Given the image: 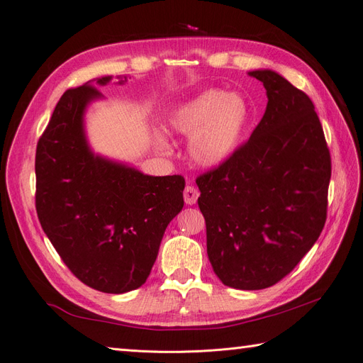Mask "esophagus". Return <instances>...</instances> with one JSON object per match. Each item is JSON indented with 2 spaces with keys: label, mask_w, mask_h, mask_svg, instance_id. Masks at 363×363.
<instances>
[{
  "label": "esophagus",
  "mask_w": 363,
  "mask_h": 363,
  "mask_svg": "<svg viewBox=\"0 0 363 363\" xmlns=\"http://www.w3.org/2000/svg\"><path fill=\"white\" fill-rule=\"evenodd\" d=\"M199 195H200L199 189H195L194 186L188 184V186H186V188H184V191H183V199H184V203H186V204H189V206L195 204V203H196V200H199Z\"/></svg>",
  "instance_id": "esophagus-1"
}]
</instances>
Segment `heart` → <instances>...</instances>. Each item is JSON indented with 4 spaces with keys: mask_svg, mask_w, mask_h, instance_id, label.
Listing matches in <instances>:
<instances>
[{
    "mask_svg": "<svg viewBox=\"0 0 363 363\" xmlns=\"http://www.w3.org/2000/svg\"><path fill=\"white\" fill-rule=\"evenodd\" d=\"M247 123V106L238 95L206 91L182 104L171 116L168 127L177 135L189 136L188 157L200 168H213L236 150ZM159 147L167 140L157 138Z\"/></svg>",
    "mask_w": 363,
    "mask_h": 363,
    "instance_id": "heart-1",
    "label": "heart"
}]
</instances>
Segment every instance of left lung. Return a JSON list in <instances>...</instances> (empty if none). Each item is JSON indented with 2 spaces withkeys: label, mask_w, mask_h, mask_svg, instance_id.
Returning a JSON list of instances; mask_svg holds the SVG:
<instances>
[{
  "label": "left lung",
  "mask_w": 363,
  "mask_h": 363,
  "mask_svg": "<svg viewBox=\"0 0 363 363\" xmlns=\"http://www.w3.org/2000/svg\"><path fill=\"white\" fill-rule=\"evenodd\" d=\"M248 74L265 86L267 111L245 144L196 184L218 279L257 291L286 277L320 238L332 159L311 98L271 69Z\"/></svg>",
  "instance_id": "8db88e82"
}]
</instances>
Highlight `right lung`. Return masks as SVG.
Listing matches in <instances>:
<instances>
[{
    "label": "right lung",
    "instance_id": "right-lung-1",
    "mask_svg": "<svg viewBox=\"0 0 363 363\" xmlns=\"http://www.w3.org/2000/svg\"><path fill=\"white\" fill-rule=\"evenodd\" d=\"M100 96L91 80L68 89L54 108L36 147V212L77 279L96 291L124 294L148 279L164 230L183 208L184 179L152 177L95 156L83 113Z\"/></svg>",
    "mask_w": 363,
    "mask_h": 363
}]
</instances>
